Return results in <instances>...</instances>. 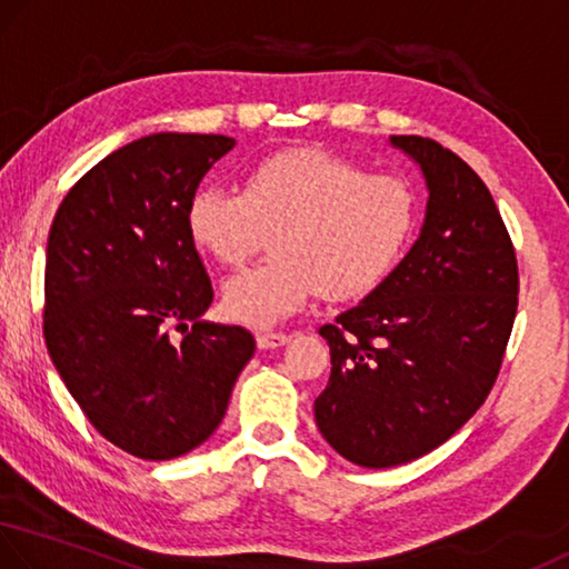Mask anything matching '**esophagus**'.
Here are the masks:
<instances>
[{
  "mask_svg": "<svg viewBox=\"0 0 569 569\" xmlns=\"http://www.w3.org/2000/svg\"><path fill=\"white\" fill-rule=\"evenodd\" d=\"M287 340H290V336L277 333V330H264V333L257 336L259 348H279V346H284Z\"/></svg>",
  "mask_w": 569,
  "mask_h": 569,
  "instance_id": "34e87169",
  "label": "esophagus"
}]
</instances>
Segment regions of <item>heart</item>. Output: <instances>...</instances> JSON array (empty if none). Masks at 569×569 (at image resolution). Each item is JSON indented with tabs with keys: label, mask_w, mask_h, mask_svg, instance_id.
Segmentation results:
<instances>
[{
	"label": "heart",
	"mask_w": 569,
	"mask_h": 569,
	"mask_svg": "<svg viewBox=\"0 0 569 569\" xmlns=\"http://www.w3.org/2000/svg\"><path fill=\"white\" fill-rule=\"evenodd\" d=\"M186 226L190 241L223 267L243 264L272 233L274 257L231 277L221 295L226 318L267 328L318 295L333 302L369 295L412 236L415 193L397 174L292 147L251 164L241 190H196Z\"/></svg>",
	"instance_id": "1"
}]
</instances>
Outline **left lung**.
<instances>
[{
    "mask_svg": "<svg viewBox=\"0 0 569 569\" xmlns=\"http://www.w3.org/2000/svg\"><path fill=\"white\" fill-rule=\"evenodd\" d=\"M391 144L427 180L422 233L363 302L320 328L330 379L315 422L363 468L422 458L478 412L519 305L517 251L486 182L430 137Z\"/></svg>",
    "mask_w": 569,
    "mask_h": 569,
    "instance_id": "8db88e82",
    "label": "left lung"
}]
</instances>
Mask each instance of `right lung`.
I'll list each match as a JSON object with an SVG mask.
<instances>
[{
	"label": "right lung",
	"instance_id": "1",
	"mask_svg": "<svg viewBox=\"0 0 569 569\" xmlns=\"http://www.w3.org/2000/svg\"><path fill=\"white\" fill-rule=\"evenodd\" d=\"M233 144L137 139L93 164L52 218L48 353L89 422L134 458L172 460L206 442L254 356L249 330L200 320L213 287L186 226L200 180Z\"/></svg>",
	"mask_w": 569,
	"mask_h": 569
}]
</instances>
